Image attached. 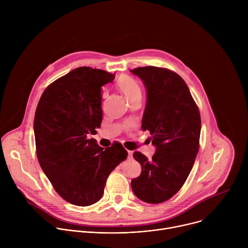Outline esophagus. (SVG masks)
Wrapping results in <instances>:
<instances>
[{
    "instance_id": "esophagus-1",
    "label": "esophagus",
    "mask_w": 248,
    "mask_h": 248,
    "mask_svg": "<svg viewBox=\"0 0 248 248\" xmlns=\"http://www.w3.org/2000/svg\"><path fill=\"white\" fill-rule=\"evenodd\" d=\"M127 154H128V158H132V151H127Z\"/></svg>"
}]
</instances>
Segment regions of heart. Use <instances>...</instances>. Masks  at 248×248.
Here are the masks:
<instances>
[{
    "instance_id": "b5f03b06",
    "label": "heart",
    "mask_w": 248,
    "mask_h": 248,
    "mask_svg": "<svg viewBox=\"0 0 248 248\" xmlns=\"http://www.w3.org/2000/svg\"><path fill=\"white\" fill-rule=\"evenodd\" d=\"M117 84L119 89L126 97L128 102L136 98H141V96H142V91H141L139 84L129 77L124 76L120 78Z\"/></svg>"
}]
</instances>
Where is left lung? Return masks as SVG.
Instances as JSON below:
<instances>
[{"label": "left lung", "mask_w": 248, "mask_h": 248, "mask_svg": "<svg viewBox=\"0 0 248 248\" xmlns=\"http://www.w3.org/2000/svg\"><path fill=\"white\" fill-rule=\"evenodd\" d=\"M146 88L142 130H149L156 151L152 159L135 151L141 173L131 180L137 198L146 203L167 201L186 183L199 149L201 119L185 80L157 66L130 69Z\"/></svg>", "instance_id": "obj_1"}]
</instances>
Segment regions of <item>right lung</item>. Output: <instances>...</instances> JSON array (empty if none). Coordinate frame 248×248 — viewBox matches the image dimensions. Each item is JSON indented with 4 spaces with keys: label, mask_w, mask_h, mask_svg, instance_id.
<instances>
[{
    "label": "right lung",
    "mask_w": 248,
    "mask_h": 248,
    "mask_svg": "<svg viewBox=\"0 0 248 248\" xmlns=\"http://www.w3.org/2000/svg\"><path fill=\"white\" fill-rule=\"evenodd\" d=\"M115 75L78 67L43 92L34 118L39 164L58 194L68 203L99 201L111 171L127 157L121 143L102 148L89 134L101 126L102 86Z\"/></svg>",
    "instance_id": "1"
}]
</instances>
